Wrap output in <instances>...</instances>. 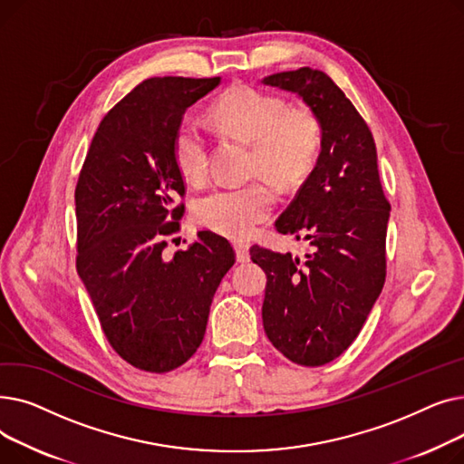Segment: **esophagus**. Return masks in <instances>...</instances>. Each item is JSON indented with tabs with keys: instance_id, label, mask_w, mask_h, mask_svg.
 <instances>
[{
	"instance_id": "obj_1",
	"label": "esophagus",
	"mask_w": 464,
	"mask_h": 464,
	"mask_svg": "<svg viewBox=\"0 0 464 464\" xmlns=\"http://www.w3.org/2000/svg\"><path fill=\"white\" fill-rule=\"evenodd\" d=\"M233 246H235L237 261H240V263H246V261L250 259V245H248V242H245V240H237V242H233Z\"/></svg>"
}]
</instances>
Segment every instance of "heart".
Instances as JSON below:
<instances>
[{
	"mask_svg": "<svg viewBox=\"0 0 464 464\" xmlns=\"http://www.w3.org/2000/svg\"><path fill=\"white\" fill-rule=\"evenodd\" d=\"M216 126L250 142V173H263L282 188L301 184L318 161L324 128L308 107H289L280 95L240 84L226 92L210 111ZM173 158L180 175L201 184L208 175V139L199 121L182 120L173 137ZM273 186L254 179L218 186L195 201L198 224L231 238L248 237L273 214Z\"/></svg>",
	"mask_w": 464,
	"mask_h": 464,
	"instance_id": "b5f03b06",
	"label": "heart"
}]
</instances>
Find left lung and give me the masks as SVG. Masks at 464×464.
I'll return each mask as SVG.
<instances>
[{"label": "left lung", "instance_id": "left-lung-1", "mask_svg": "<svg viewBox=\"0 0 464 464\" xmlns=\"http://www.w3.org/2000/svg\"><path fill=\"white\" fill-rule=\"evenodd\" d=\"M263 82L299 93L324 128L318 163L275 224L282 235L310 240V254L250 248L266 275V336L289 361L322 367L352 346L382 294L392 205L367 121L331 77L301 67Z\"/></svg>", "mask_w": 464, "mask_h": 464}]
</instances>
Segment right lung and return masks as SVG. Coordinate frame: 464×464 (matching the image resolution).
Masks as SVG:
<instances>
[{
  "mask_svg": "<svg viewBox=\"0 0 464 464\" xmlns=\"http://www.w3.org/2000/svg\"><path fill=\"white\" fill-rule=\"evenodd\" d=\"M219 81H142L103 116L77 180L79 276L112 350L144 372L175 371L198 352L235 263L229 240L212 231L163 254L186 195L173 137L186 109Z\"/></svg>",
  "mask_w": 464,
  "mask_h": 464,
  "instance_id": "add662e5",
  "label": "right lung"
}]
</instances>
